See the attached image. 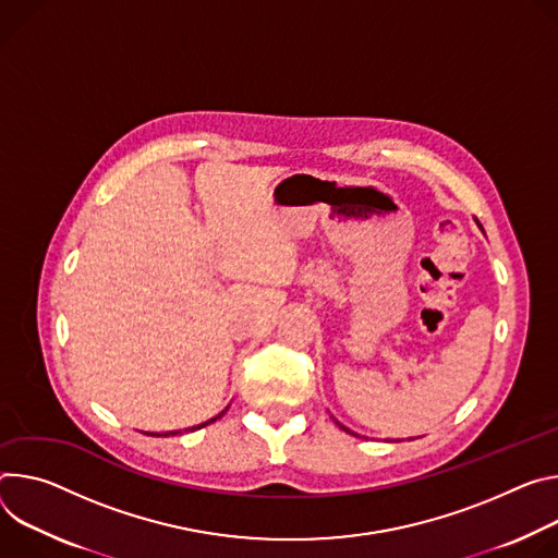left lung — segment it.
Segmentation results:
<instances>
[{
    "mask_svg": "<svg viewBox=\"0 0 558 558\" xmlns=\"http://www.w3.org/2000/svg\"><path fill=\"white\" fill-rule=\"evenodd\" d=\"M337 425H339V427H343V429H345V432H350V429H348V427H345V425H341V423H339V421H337ZM350 435H354V432H350ZM354 437H356V435H354Z\"/></svg>",
    "mask_w": 558,
    "mask_h": 558,
    "instance_id": "8db88e82",
    "label": "left lung"
}]
</instances>
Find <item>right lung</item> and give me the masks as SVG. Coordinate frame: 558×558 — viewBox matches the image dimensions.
<instances>
[{
	"instance_id": "1",
	"label": "right lung",
	"mask_w": 558,
	"mask_h": 558,
	"mask_svg": "<svg viewBox=\"0 0 558 558\" xmlns=\"http://www.w3.org/2000/svg\"><path fill=\"white\" fill-rule=\"evenodd\" d=\"M226 410H228V408H226ZM226 410H223V412H226ZM223 412H221V414H223ZM221 414H217V416H215V418H208V421H204V423H199V425H193V427H189V429H185V432H195V429H202V427H206V425H208V423H213V421H217V418H219V416H221ZM172 435H181V429H172V432H163V435H155V432H153V435H150V437H172Z\"/></svg>"
}]
</instances>
